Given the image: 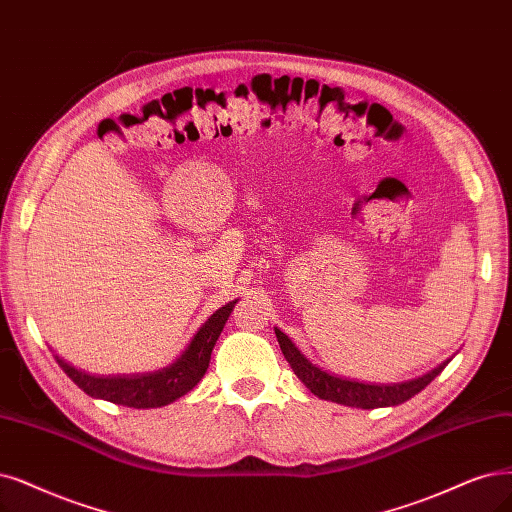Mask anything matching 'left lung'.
I'll return each mask as SVG.
<instances>
[{
    "label": "left lung",
    "mask_w": 512,
    "mask_h": 512,
    "mask_svg": "<svg viewBox=\"0 0 512 512\" xmlns=\"http://www.w3.org/2000/svg\"><path fill=\"white\" fill-rule=\"evenodd\" d=\"M274 333L282 354L287 358V363L312 394H316L318 399L323 401L356 407V409L394 407L409 401L411 396L422 392L451 361V358H447V361L441 363L439 367H434L432 371L420 377H413V380H407V382L369 384V382H358V380H350V377H339L335 373L323 371L320 367L312 365L308 358L301 354V350L291 342V337L287 333H282L278 327H274Z\"/></svg>",
    "instance_id": "left-lung-1"
}]
</instances>
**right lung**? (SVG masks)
Returning <instances> with one entry per match:
<instances>
[{
    "label": "right lung",
    "mask_w": 512,
    "mask_h": 512,
    "mask_svg": "<svg viewBox=\"0 0 512 512\" xmlns=\"http://www.w3.org/2000/svg\"><path fill=\"white\" fill-rule=\"evenodd\" d=\"M236 301H230L217 312L204 320V325L194 333L192 342L175 358L173 363L151 371V373H132V375H90L86 371L75 369L65 363L61 356H54L56 363L71 377L73 384L82 388L92 399H103L124 407L135 409H154L164 407L181 399L204 377L211 352L217 339L230 318Z\"/></svg>",
    "instance_id": "obj_1"
}]
</instances>
